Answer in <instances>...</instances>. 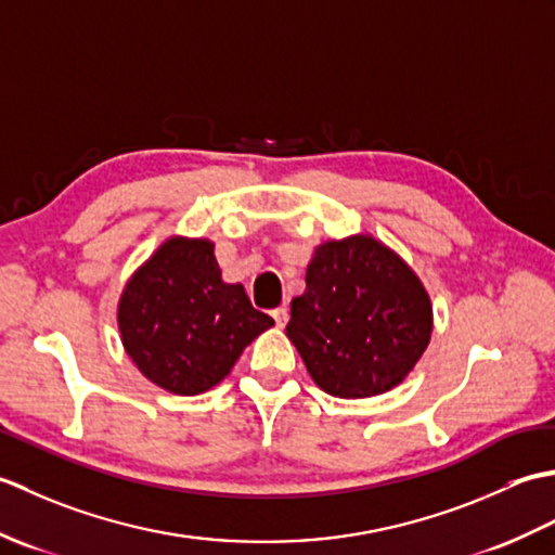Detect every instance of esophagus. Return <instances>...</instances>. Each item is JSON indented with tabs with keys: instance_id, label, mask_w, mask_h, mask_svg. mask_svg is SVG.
Returning <instances> with one entry per match:
<instances>
[{
	"instance_id": "esophagus-1",
	"label": "esophagus",
	"mask_w": 555,
	"mask_h": 555,
	"mask_svg": "<svg viewBox=\"0 0 555 555\" xmlns=\"http://www.w3.org/2000/svg\"><path fill=\"white\" fill-rule=\"evenodd\" d=\"M271 317H274V322L279 326H286V322H288V308H284V305H281V308L271 310Z\"/></svg>"
}]
</instances>
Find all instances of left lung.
<instances>
[{
    "mask_svg": "<svg viewBox=\"0 0 555 555\" xmlns=\"http://www.w3.org/2000/svg\"><path fill=\"white\" fill-rule=\"evenodd\" d=\"M305 284L286 336L322 391L367 398L405 379L429 344L431 305L403 259L352 235L317 247Z\"/></svg>",
    "mask_w": 555,
    "mask_h": 555,
    "instance_id": "obj_1",
    "label": "left lung"
}]
</instances>
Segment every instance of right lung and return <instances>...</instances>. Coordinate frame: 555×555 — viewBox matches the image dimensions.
Masks as SVG:
<instances>
[{
	"instance_id": "obj_1",
	"label": "right lung",
	"mask_w": 555,
	"mask_h": 555,
	"mask_svg": "<svg viewBox=\"0 0 555 555\" xmlns=\"http://www.w3.org/2000/svg\"><path fill=\"white\" fill-rule=\"evenodd\" d=\"M271 324L241 284H223L215 245L203 238H169L119 302L126 352L150 382L179 396L217 386Z\"/></svg>"
}]
</instances>
